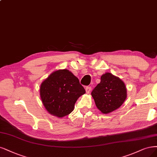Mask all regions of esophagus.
Instances as JSON below:
<instances>
[{
  "mask_svg": "<svg viewBox=\"0 0 157 157\" xmlns=\"http://www.w3.org/2000/svg\"><path fill=\"white\" fill-rule=\"evenodd\" d=\"M91 88L90 87V86H87V87L86 88V93L87 94H89L90 91H91Z\"/></svg>",
  "mask_w": 157,
  "mask_h": 157,
  "instance_id": "esophagus-1",
  "label": "esophagus"
}]
</instances>
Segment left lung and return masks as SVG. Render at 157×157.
<instances>
[{"mask_svg":"<svg viewBox=\"0 0 157 157\" xmlns=\"http://www.w3.org/2000/svg\"><path fill=\"white\" fill-rule=\"evenodd\" d=\"M96 106L102 113H109L120 108L127 98L125 83L110 73L101 77V82L91 91Z\"/></svg>","mask_w":157,"mask_h":157,"instance_id":"1","label":"left lung"}]
</instances>
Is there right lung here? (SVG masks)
I'll return each mask as SVG.
<instances>
[{"label": "right lung", "instance_id": "1", "mask_svg": "<svg viewBox=\"0 0 157 157\" xmlns=\"http://www.w3.org/2000/svg\"><path fill=\"white\" fill-rule=\"evenodd\" d=\"M86 93L77 77L67 69L52 73L40 86V97L51 114L63 117L71 113L78 97Z\"/></svg>", "mask_w": 157, "mask_h": 157}]
</instances>
